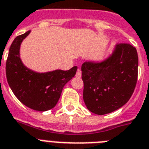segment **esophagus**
Instances as JSON below:
<instances>
[{
	"label": "esophagus",
	"mask_w": 149,
	"mask_h": 149,
	"mask_svg": "<svg viewBox=\"0 0 149 149\" xmlns=\"http://www.w3.org/2000/svg\"><path fill=\"white\" fill-rule=\"evenodd\" d=\"M76 77H78V78H80V77H81V76H82V71H81V70L80 69L77 70V71H76Z\"/></svg>",
	"instance_id": "obj_1"
}]
</instances>
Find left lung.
<instances>
[{
    "label": "left lung",
    "instance_id": "obj_1",
    "mask_svg": "<svg viewBox=\"0 0 149 149\" xmlns=\"http://www.w3.org/2000/svg\"><path fill=\"white\" fill-rule=\"evenodd\" d=\"M83 100L88 109L97 115L117 110L130 100L136 85L138 55L129 43L117 44L101 62L82 65Z\"/></svg>",
    "mask_w": 149,
    "mask_h": 149
}]
</instances>
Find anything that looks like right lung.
Listing matches in <instances>:
<instances>
[{"mask_svg":"<svg viewBox=\"0 0 149 149\" xmlns=\"http://www.w3.org/2000/svg\"><path fill=\"white\" fill-rule=\"evenodd\" d=\"M31 32L15 38L9 50L6 75L10 88L21 103L36 111L49 110L58 101L63 88L76 75L77 67L37 73L28 69L20 58V46Z\"/></svg>","mask_w":149,"mask_h":149,"instance_id":"add662e5","label":"right lung"}]
</instances>
